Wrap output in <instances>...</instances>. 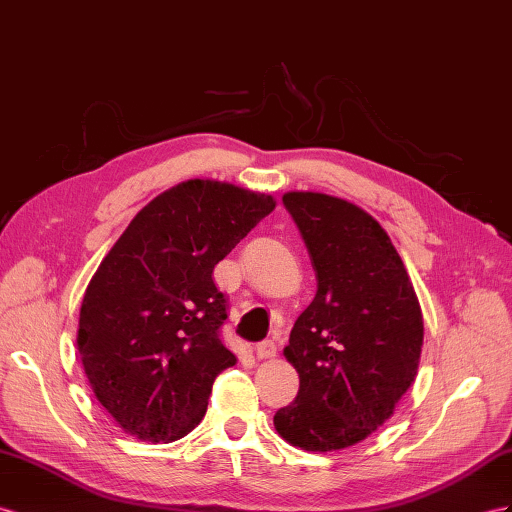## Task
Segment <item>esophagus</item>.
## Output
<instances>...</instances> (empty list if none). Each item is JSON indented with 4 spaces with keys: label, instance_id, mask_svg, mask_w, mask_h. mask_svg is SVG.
I'll return each mask as SVG.
<instances>
[{
    "label": "esophagus",
    "instance_id": "esophagus-1",
    "mask_svg": "<svg viewBox=\"0 0 512 512\" xmlns=\"http://www.w3.org/2000/svg\"><path fill=\"white\" fill-rule=\"evenodd\" d=\"M255 352L259 359H272V357H277V344H274L272 339H264V342H259L255 346Z\"/></svg>",
    "mask_w": 512,
    "mask_h": 512
}]
</instances>
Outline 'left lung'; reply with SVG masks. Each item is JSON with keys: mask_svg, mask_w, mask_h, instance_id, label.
Here are the masks:
<instances>
[{"mask_svg": "<svg viewBox=\"0 0 512 512\" xmlns=\"http://www.w3.org/2000/svg\"><path fill=\"white\" fill-rule=\"evenodd\" d=\"M283 205L303 235L318 292L283 350L300 387L274 428L298 448L333 452L383 426L415 381L422 309L398 251L368 212L318 192H287Z\"/></svg>", "mask_w": 512, "mask_h": 512, "instance_id": "1", "label": "left lung"}]
</instances>
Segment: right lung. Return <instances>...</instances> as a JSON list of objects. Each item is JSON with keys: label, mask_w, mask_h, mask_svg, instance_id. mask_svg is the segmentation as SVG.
I'll use <instances>...</instances> for the list:
<instances>
[{"label": "right lung", "mask_w": 512, "mask_h": 512, "mask_svg": "<svg viewBox=\"0 0 512 512\" xmlns=\"http://www.w3.org/2000/svg\"><path fill=\"white\" fill-rule=\"evenodd\" d=\"M268 194L190 179L144 205L90 279L80 309L84 372L125 432L175 441L199 426L216 376L227 296L214 266L274 209Z\"/></svg>", "instance_id": "1"}]
</instances>
